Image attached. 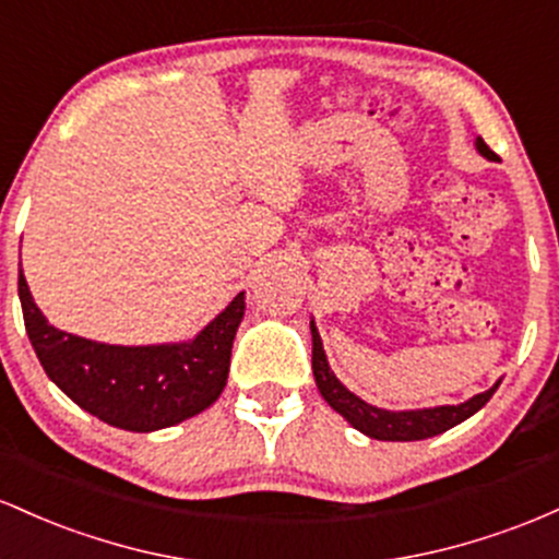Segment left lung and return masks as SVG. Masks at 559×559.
Segmentation results:
<instances>
[{"label":"left lung","mask_w":559,"mask_h":559,"mask_svg":"<svg viewBox=\"0 0 559 559\" xmlns=\"http://www.w3.org/2000/svg\"><path fill=\"white\" fill-rule=\"evenodd\" d=\"M475 150L486 160H499V155L488 147L480 136H475ZM311 337H313V356L311 369L313 380H317L319 393L328 401L332 409L343 419H348L350 428H356L364 436L374 438V441H425V438L441 436L454 428V425L465 423L475 412H480L488 404V399L497 393L499 382H493L488 391L478 393V396L462 401V404H443V406H428V409H380V406L367 404V401L350 393L335 372L330 369L328 354H324L322 337H319L317 324L311 319Z\"/></svg>","instance_id":"1"}]
</instances>
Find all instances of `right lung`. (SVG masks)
<instances>
[{"label":"right lung","instance_id":"1","mask_svg":"<svg viewBox=\"0 0 559 559\" xmlns=\"http://www.w3.org/2000/svg\"><path fill=\"white\" fill-rule=\"evenodd\" d=\"M17 296L47 378L84 412L131 432L174 428L222 396L231 343L246 317V293H237L192 341L110 346L52 328L34 304L23 269Z\"/></svg>","mask_w":559,"mask_h":559}]
</instances>
